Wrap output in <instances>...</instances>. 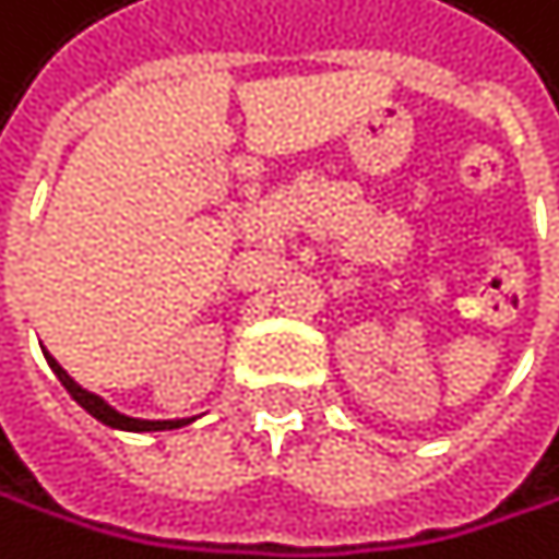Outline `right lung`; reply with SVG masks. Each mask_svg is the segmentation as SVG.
Listing matches in <instances>:
<instances>
[{
  "mask_svg": "<svg viewBox=\"0 0 559 559\" xmlns=\"http://www.w3.org/2000/svg\"><path fill=\"white\" fill-rule=\"evenodd\" d=\"M46 361H49V369L56 372V379L62 382V389H67L83 409L93 416V419H99L103 426H114V429H127V432H160V429H180V426H187L190 419H164V423H154V419H130V416H123V413H117L114 405H106L99 395H93V392H86L83 385H76L70 376H67V369L52 358V355H46Z\"/></svg>",
  "mask_w": 559,
  "mask_h": 559,
  "instance_id": "1",
  "label": "right lung"
}]
</instances>
